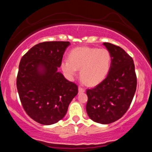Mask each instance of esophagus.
<instances>
[{
  "instance_id": "esophagus-1",
  "label": "esophagus",
  "mask_w": 152,
  "mask_h": 152,
  "mask_svg": "<svg viewBox=\"0 0 152 152\" xmlns=\"http://www.w3.org/2000/svg\"><path fill=\"white\" fill-rule=\"evenodd\" d=\"M84 91H85V89L83 88V87L81 86L78 87V92H79V93H83V92Z\"/></svg>"
}]
</instances>
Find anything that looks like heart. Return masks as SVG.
<instances>
[{
  "mask_svg": "<svg viewBox=\"0 0 152 152\" xmlns=\"http://www.w3.org/2000/svg\"><path fill=\"white\" fill-rule=\"evenodd\" d=\"M111 55L106 48L78 47L69 53V59L61 62L63 71L69 77L80 69V77L86 84L94 86L101 83L109 74Z\"/></svg>",
  "mask_w": 152,
  "mask_h": 152,
  "instance_id": "heart-1",
  "label": "heart"
}]
</instances>
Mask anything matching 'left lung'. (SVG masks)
<instances>
[{"label": "left lung", "instance_id": "left-lung-1", "mask_svg": "<svg viewBox=\"0 0 152 152\" xmlns=\"http://www.w3.org/2000/svg\"><path fill=\"white\" fill-rule=\"evenodd\" d=\"M111 55V65L104 80L88 88L86 112L91 119L108 124L124 115L137 89V75L132 57L121 47L104 43Z\"/></svg>", "mask_w": 152, "mask_h": 152}]
</instances>
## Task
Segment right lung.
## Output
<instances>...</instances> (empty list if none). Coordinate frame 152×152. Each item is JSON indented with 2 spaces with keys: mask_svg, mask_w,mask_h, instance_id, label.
I'll list each match as a JSON object with an SVG mask.
<instances>
[{
  "mask_svg": "<svg viewBox=\"0 0 152 152\" xmlns=\"http://www.w3.org/2000/svg\"><path fill=\"white\" fill-rule=\"evenodd\" d=\"M69 41H46L33 46L19 64L16 86L26 113L38 123L50 125L62 119L78 86L68 81L58 67Z\"/></svg>",
  "mask_w": 152,
  "mask_h": 152,
  "instance_id": "obj_1",
  "label": "right lung"
}]
</instances>
